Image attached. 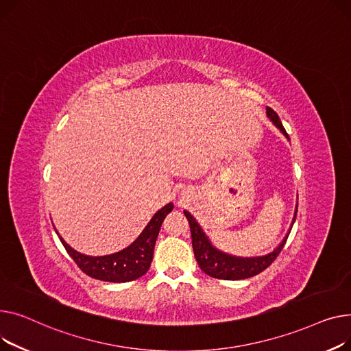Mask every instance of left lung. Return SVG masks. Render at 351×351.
I'll return each instance as SVG.
<instances>
[{
	"label": "left lung",
	"instance_id": "left-lung-1",
	"mask_svg": "<svg viewBox=\"0 0 351 351\" xmlns=\"http://www.w3.org/2000/svg\"><path fill=\"white\" fill-rule=\"evenodd\" d=\"M266 114L275 123L278 129H280V132L287 138H289L278 113L271 108H266ZM296 213H298V210H296ZM296 213H295L293 222L296 219ZM184 215L189 219V223H190L193 250H194V255L198 262V266L201 267V271L213 278L223 279V280H239V279L252 278V276L261 274L262 271H265L266 267L278 258V255L280 254V251L283 250V246L287 241V237H289V234H291V231H289V234L286 235V238L282 241V243L278 246V248L274 252L267 254L265 256L237 258V256L226 255V254L215 250L211 245V242L208 241V238L205 237V234L202 232L201 226L194 219V217L187 211H184Z\"/></svg>",
	"mask_w": 351,
	"mask_h": 351
}]
</instances>
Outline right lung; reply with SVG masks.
Wrapping results in <instances>:
<instances>
[{"instance_id":"1","label":"right lung","mask_w":351,"mask_h":351,"mask_svg":"<svg viewBox=\"0 0 351 351\" xmlns=\"http://www.w3.org/2000/svg\"><path fill=\"white\" fill-rule=\"evenodd\" d=\"M171 210L173 204L170 202L154 214L149 225L130 246L112 255L88 256L72 250L60 237L59 239L62 245L65 246L69 256L79 266V269L88 276L105 282H130L149 271L160 226Z\"/></svg>"}]
</instances>
